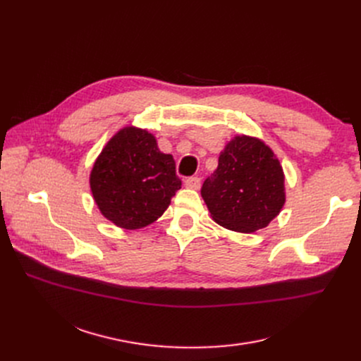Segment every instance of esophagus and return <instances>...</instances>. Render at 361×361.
I'll return each instance as SVG.
<instances>
[{"label": "esophagus", "instance_id": "34e87169", "mask_svg": "<svg viewBox=\"0 0 361 361\" xmlns=\"http://www.w3.org/2000/svg\"><path fill=\"white\" fill-rule=\"evenodd\" d=\"M185 186L190 188V190H198L200 185H201V179L197 178V176H192V178H188L185 179Z\"/></svg>", "mask_w": 361, "mask_h": 361}]
</instances>
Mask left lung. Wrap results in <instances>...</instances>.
Segmentation results:
<instances>
[{
    "instance_id": "obj_1",
    "label": "left lung",
    "mask_w": 361,
    "mask_h": 361,
    "mask_svg": "<svg viewBox=\"0 0 361 361\" xmlns=\"http://www.w3.org/2000/svg\"><path fill=\"white\" fill-rule=\"evenodd\" d=\"M201 197L220 226L241 233L263 229L286 201L282 164L263 140L236 135L220 152Z\"/></svg>"
}]
</instances>
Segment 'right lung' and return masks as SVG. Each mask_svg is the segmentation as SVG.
Instances as JSON below:
<instances>
[{"label": "right lung", "instance_id": "1", "mask_svg": "<svg viewBox=\"0 0 361 361\" xmlns=\"http://www.w3.org/2000/svg\"><path fill=\"white\" fill-rule=\"evenodd\" d=\"M175 160L147 129L125 126L98 154L90 186L99 213L122 229H142L156 221L180 190Z\"/></svg>", "mask_w": 361, "mask_h": 361}]
</instances>
